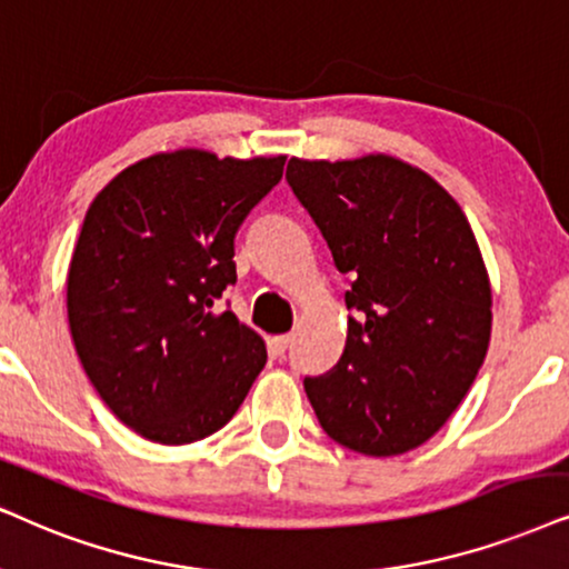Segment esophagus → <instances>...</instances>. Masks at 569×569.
I'll return each mask as SVG.
<instances>
[{"label": "esophagus", "mask_w": 569, "mask_h": 569, "mask_svg": "<svg viewBox=\"0 0 569 569\" xmlns=\"http://www.w3.org/2000/svg\"><path fill=\"white\" fill-rule=\"evenodd\" d=\"M289 343H291V336H289V333H283V336H272V338H270V349H272V355H283V351L289 349Z\"/></svg>", "instance_id": "esophagus-1"}]
</instances>
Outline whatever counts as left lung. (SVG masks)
<instances>
[{"mask_svg":"<svg viewBox=\"0 0 569 569\" xmlns=\"http://www.w3.org/2000/svg\"><path fill=\"white\" fill-rule=\"evenodd\" d=\"M286 181L351 278L347 347L305 378L320 426L368 457L426 443L470 391L491 341V283L462 207L388 154L291 157Z\"/></svg>","mask_w":569,"mask_h":569,"instance_id":"left-lung-1","label":"left lung"}]
</instances>
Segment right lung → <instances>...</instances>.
<instances>
[{
  "instance_id": "add662e5",
  "label": "right lung",
  "mask_w": 569,
  "mask_h": 569,
  "mask_svg": "<svg viewBox=\"0 0 569 569\" xmlns=\"http://www.w3.org/2000/svg\"><path fill=\"white\" fill-rule=\"evenodd\" d=\"M283 164V154H152L86 212L68 270L70 336L104 405L149 441L212 436L268 362L262 338L218 312V299L236 283V231Z\"/></svg>"
}]
</instances>
